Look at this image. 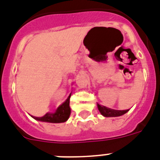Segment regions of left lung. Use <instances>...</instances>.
Wrapping results in <instances>:
<instances>
[{"label":"left lung","mask_w":160,"mask_h":160,"mask_svg":"<svg viewBox=\"0 0 160 160\" xmlns=\"http://www.w3.org/2000/svg\"><path fill=\"white\" fill-rule=\"evenodd\" d=\"M98 108L101 114L104 116L105 117H116V116H120L122 115L126 114L129 110H123V111H119V110H113L111 108H107L106 107H103L102 105L98 104Z\"/></svg>","instance_id":"8db88e82"}]
</instances>
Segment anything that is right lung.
I'll use <instances>...</instances> for the list:
<instances>
[{
  "label": "right lung",
  "instance_id": "right-lung-1",
  "mask_svg": "<svg viewBox=\"0 0 160 160\" xmlns=\"http://www.w3.org/2000/svg\"><path fill=\"white\" fill-rule=\"evenodd\" d=\"M71 94L68 99L62 103L60 107H58L54 113H46L42 117H34L32 116L37 121H44V122H50V123H62L65 122L69 118L71 109L69 107V100Z\"/></svg>",
  "mask_w": 160,
  "mask_h": 160
}]
</instances>
